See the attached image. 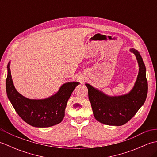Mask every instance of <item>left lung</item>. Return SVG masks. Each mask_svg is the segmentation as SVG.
I'll list each match as a JSON object with an SVG mask.
<instances>
[{"mask_svg": "<svg viewBox=\"0 0 157 157\" xmlns=\"http://www.w3.org/2000/svg\"><path fill=\"white\" fill-rule=\"evenodd\" d=\"M137 58L139 73L134 88L129 94L110 97L99 92L88 84V98L95 119L109 125L119 126L128 122L144 105L148 93L146 67L137 50L132 48Z\"/></svg>", "mask_w": 157, "mask_h": 157, "instance_id": "obj_1", "label": "left lung"}]
</instances>
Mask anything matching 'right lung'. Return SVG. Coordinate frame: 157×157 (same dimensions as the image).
Masks as SVG:
<instances>
[{
	"label": "right lung",
	"instance_id": "right-lung-1",
	"mask_svg": "<svg viewBox=\"0 0 157 157\" xmlns=\"http://www.w3.org/2000/svg\"><path fill=\"white\" fill-rule=\"evenodd\" d=\"M6 79V94L15 111L23 121L38 128H46L58 124L65 116L67 103L79 82L63 84L54 96L43 100H31L16 90L12 81L9 63Z\"/></svg>",
	"mask_w": 157,
	"mask_h": 157
}]
</instances>
